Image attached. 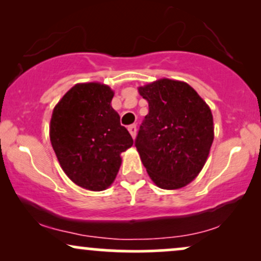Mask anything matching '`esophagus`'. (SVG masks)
<instances>
[{
	"mask_svg": "<svg viewBox=\"0 0 261 261\" xmlns=\"http://www.w3.org/2000/svg\"><path fill=\"white\" fill-rule=\"evenodd\" d=\"M127 130L128 133L131 134V136H133V139H135V137H136V131H137L136 125H130V126L127 127Z\"/></svg>",
	"mask_w": 261,
	"mask_h": 261,
	"instance_id": "obj_1",
	"label": "esophagus"
}]
</instances>
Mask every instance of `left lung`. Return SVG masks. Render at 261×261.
<instances>
[{"instance_id": "1", "label": "left lung", "mask_w": 261, "mask_h": 261, "mask_svg": "<svg viewBox=\"0 0 261 261\" xmlns=\"http://www.w3.org/2000/svg\"><path fill=\"white\" fill-rule=\"evenodd\" d=\"M148 101L135 146L149 178L167 190L196 178L214 142V118L195 89L181 81L162 79L139 87Z\"/></svg>"}]
</instances>
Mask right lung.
<instances>
[{
	"label": "right lung",
	"mask_w": 261,
	"mask_h": 261,
	"mask_svg": "<svg viewBox=\"0 0 261 261\" xmlns=\"http://www.w3.org/2000/svg\"><path fill=\"white\" fill-rule=\"evenodd\" d=\"M114 92L98 82L73 86L54 108L50 141L60 166L79 187L106 190L121 166V152L134 145L112 108Z\"/></svg>",
	"instance_id": "1"
}]
</instances>
